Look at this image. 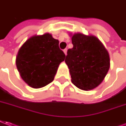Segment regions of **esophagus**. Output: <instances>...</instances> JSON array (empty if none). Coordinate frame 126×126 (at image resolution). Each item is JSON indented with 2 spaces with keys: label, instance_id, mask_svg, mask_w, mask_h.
<instances>
[{
  "label": "esophagus",
  "instance_id": "esophagus-1",
  "mask_svg": "<svg viewBox=\"0 0 126 126\" xmlns=\"http://www.w3.org/2000/svg\"><path fill=\"white\" fill-rule=\"evenodd\" d=\"M64 52L65 55L67 54V48H65V49H64Z\"/></svg>",
  "mask_w": 126,
  "mask_h": 126
}]
</instances>
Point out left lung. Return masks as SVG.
Instances as JSON below:
<instances>
[{"mask_svg":"<svg viewBox=\"0 0 126 126\" xmlns=\"http://www.w3.org/2000/svg\"><path fill=\"white\" fill-rule=\"evenodd\" d=\"M71 40L73 47L68 49L65 62L72 82L81 90H92L101 84L109 70L108 51L93 35L75 33Z\"/></svg>","mask_w":126,"mask_h":126,"instance_id":"1","label":"left lung"}]
</instances>
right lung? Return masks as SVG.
I'll use <instances>...</instances> for the list:
<instances>
[{
	"label": "right lung",
	"instance_id": "1",
	"mask_svg": "<svg viewBox=\"0 0 126 126\" xmlns=\"http://www.w3.org/2000/svg\"><path fill=\"white\" fill-rule=\"evenodd\" d=\"M66 55L59 41L49 33L33 36L19 49L16 66L22 79L31 87H44L53 81L59 64Z\"/></svg>",
	"mask_w": 126,
	"mask_h": 126
}]
</instances>
